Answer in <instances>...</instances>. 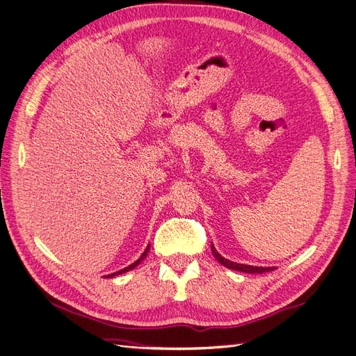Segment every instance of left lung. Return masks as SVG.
Returning a JSON list of instances; mask_svg holds the SVG:
<instances>
[{
	"label": "left lung",
	"instance_id": "obj_1",
	"mask_svg": "<svg viewBox=\"0 0 356 356\" xmlns=\"http://www.w3.org/2000/svg\"><path fill=\"white\" fill-rule=\"evenodd\" d=\"M211 251L213 254V257L217 258L218 263H221L222 266L229 267V268H233V270H239V272H243V273H264V272H273L275 267H257V266H248V264H238L234 261H230L227 260V258L221 257L217 250H215V246L211 245Z\"/></svg>",
	"mask_w": 356,
	"mask_h": 356
}]
</instances>
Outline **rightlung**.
<instances>
[{
  "mask_svg": "<svg viewBox=\"0 0 356 356\" xmlns=\"http://www.w3.org/2000/svg\"><path fill=\"white\" fill-rule=\"evenodd\" d=\"M148 250H149V246H147V250L144 251V254L138 258V260L135 261V263H132L131 266H127V267H124V268H122V270H118V272H115V273H111V275H108L106 277H113V276H115V275H122V273H124V272H129V270H132V268H135L139 263H141L144 258L147 257V254H148Z\"/></svg>",
  "mask_w": 356,
  "mask_h": 356,
  "instance_id": "1",
  "label": "right lung"
}]
</instances>
